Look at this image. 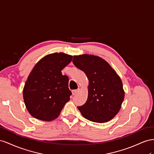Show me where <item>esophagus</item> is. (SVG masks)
Returning a JSON list of instances; mask_svg holds the SVG:
<instances>
[{
  "label": "esophagus",
  "mask_w": 154,
  "mask_h": 154,
  "mask_svg": "<svg viewBox=\"0 0 154 154\" xmlns=\"http://www.w3.org/2000/svg\"><path fill=\"white\" fill-rule=\"evenodd\" d=\"M79 91V90H72V95H75L78 93Z\"/></svg>",
  "instance_id": "34e87169"
}]
</instances>
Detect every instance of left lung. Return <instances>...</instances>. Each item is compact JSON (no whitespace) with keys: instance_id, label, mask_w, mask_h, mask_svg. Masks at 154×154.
I'll return each instance as SVG.
<instances>
[{"instance_id":"obj_1","label":"left lung","mask_w":154,"mask_h":154,"mask_svg":"<svg viewBox=\"0 0 154 154\" xmlns=\"http://www.w3.org/2000/svg\"><path fill=\"white\" fill-rule=\"evenodd\" d=\"M73 63L88 79L86 102L77 106L82 116L95 122H106L119 112L125 98L122 82L111 66L97 56L75 55Z\"/></svg>"}]
</instances>
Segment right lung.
Instances as JSON below:
<instances>
[{"mask_svg":"<svg viewBox=\"0 0 154 154\" xmlns=\"http://www.w3.org/2000/svg\"><path fill=\"white\" fill-rule=\"evenodd\" d=\"M73 56L54 53L44 57L29 73L23 89V99L28 112L37 119L51 121L57 118L69 100V79L61 71Z\"/></svg>","mask_w":154,"mask_h":154,"instance_id":"obj_1","label":"right lung"}]
</instances>
